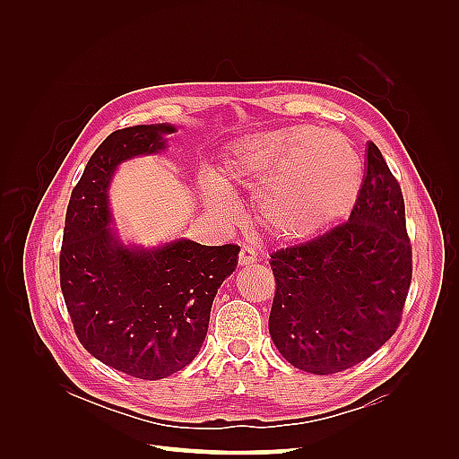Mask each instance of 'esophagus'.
Segmentation results:
<instances>
[{
	"instance_id": "34e87169",
	"label": "esophagus",
	"mask_w": 459,
	"mask_h": 459,
	"mask_svg": "<svg viewBox=\"0 0 459 459\" xmlns=\"http://www.w3.org/2000/svg\"><path fill=\"white\" fill-rule=\"evenodd\" d=\"M256 260H258V255L255 253L253 247H241V251H239L241 266H248V264H255Z\"/></svg>"
}]
</instances>
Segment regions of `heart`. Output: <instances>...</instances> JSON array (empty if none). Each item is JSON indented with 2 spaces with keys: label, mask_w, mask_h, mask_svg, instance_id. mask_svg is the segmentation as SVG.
Listing matches in <instances>:
<instances>
[{
  "label": "heart",
  "mask_w": 459,
  "mask_h": 459,
  "mask_svg": "<svg viewBox=\"0 0 459 459\" xmlns=\"http://www.w3.org/2000/svg\"><path fill=\"white\" fill-rule=\"evenodd\" d=\"M218 182L206 187L208 204L233 218L227 193L260 185V218L275 238H312L349 214L362 184V164L342 135L295 126L241 137L221 157Z\"/></svg>",
  "instance_id": "b5f03b06"
}]
</instances>
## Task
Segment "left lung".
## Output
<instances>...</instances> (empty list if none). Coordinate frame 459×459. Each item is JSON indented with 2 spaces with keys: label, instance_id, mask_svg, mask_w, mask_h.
Instances as JSON below:
<instances>
[{
  "label": "left lung",
  "instance_id": "obj_1",
  "mask_svg": "<svg viewBox=\"0 0 459 459\" xmlns=\"http://www.w3.org/2000/svg\"><path fill=\"white\" fill-rule=\"evenodd\" d=\"M270 335L290 366L331 375L391 339L411 283V245L398 179L373 142L351 218L273 251Z\"/></svg>",
  "mask_w": 459,
  "mask_h": 459
}]
</instances>
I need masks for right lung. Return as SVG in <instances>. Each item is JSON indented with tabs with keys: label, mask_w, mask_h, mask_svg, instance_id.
<instances>
[{
	"label": "right lung",
	"mask_w": 459,
	"mask_h": 459,
	"mask_svg": "<svg viewBox=\"0 0 459 459\" xmlns=\"http://www.w3.org/2000/svg\"><path fill=\"white\" fill-rule=\"evenodd\" d=\"M169 124L117 130L95 149L66 206L61 290L74 333L100 362L157 381L193 362L218 287L238 266V245L179 239L157 251L122 247L107 226L117 166L164 147Z\"/></svg>",
	"instance_id": "add662e5"
}]
</instances>
